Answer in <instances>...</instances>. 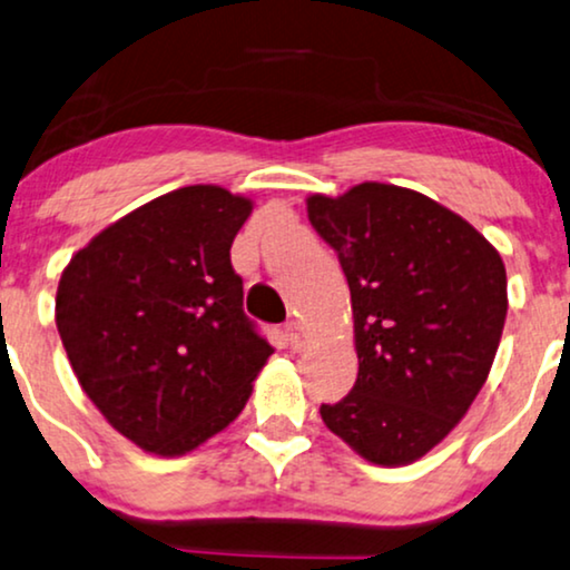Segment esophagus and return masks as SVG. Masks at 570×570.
<instances>
[{
	"instance_id": "obj_1",
	"label": "esophagus",
	"mask_w": 570,
	"mask_h": 570,
	"mask_svg": "<svg viewBox=\"0 0 570 570\" xmlns=\"http://www.w3.org/2000/svg\"><path fill=\"white\" fill-rule=\"evenodd\" d=\"M284 331H286V338H289V347L292 350L305 347V328H302V323H297V321L286 323Z\"/></svg>"
}]
</instances>
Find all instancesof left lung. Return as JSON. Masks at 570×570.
Returning <instances> with one entry per match:
<instances>
[{
	"label": "left lung",
	"instance_id": "1",
	"mask_svg": "<svg viewBox=\"0 0 570 570\" xmlns=\"http://www.w3.org/2000/svg\"><path fill=\"white\" fill-rule=\"evenodd\" d=\"M307 218L338 255L357 381L323 423L376 465L423 458L484 386L508 315L500 252L439 202L392 184L313 194Z\"/></svg>",
	"mask_w": 570,
	"mask_h": 570
}]
</instances>
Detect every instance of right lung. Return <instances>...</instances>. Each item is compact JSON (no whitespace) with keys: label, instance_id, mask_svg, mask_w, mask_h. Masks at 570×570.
Instances as JSON below:
<instances>
[{"label":"right lung","instance_id":"right-lung-1","mask_svg":"<svg viewBox=\"0 0 570 570\" xmlns=\"http://www.w3.org/2000/svg\"><path fill=\"white\" fill-rule=\"evenodd\" d=\"M252 202L184 186L78 249L55 321L78 384L141 450L176 458L242 413L273 347L244 315L232 244Z\"/></svg>","mask_w":570,"mask_h":570}]
</instances>
